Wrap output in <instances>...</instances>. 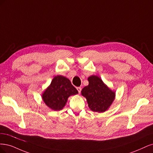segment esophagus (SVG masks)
<instances>
[{"label":"esophagus","mask_w":153,"mask_h":153,"mask_svg":"<svg viewBox=\"0 0 153 153\" xmlns=\"http://www.w3.org/2000/svg\"><path fill=\"white\" fill-rule=\"evenodd\" d=\"M76 89H77V90L78 91L79 93H81V89H82V88H81V87H77V88H76Z\"/></svg>","instance_id":"34e87169"}]
</instances>
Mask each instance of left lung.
Here are the masks:
<instances>
[{
  "instance_id": "8db88e82",
  "label": "left lung",
  "mask_w": 153,
  "mask_h": 153,
  "mask_svg": "<svg viewBox=\"0 0 153 153\" xmlns=\"http://www.w3.org/2000/svg\"><path fill=\"white\" fill-rule=\"evenodd\" d=\"M88 81L89 85L82 88L81 95L86 98L88 107L92 111L105 112L114 101L116 92L108 88L97 76H90Z\"/></svg>"
}]
</instances>
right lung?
Masks as SVG:
<instances>
[{"instance_id":"right-lung-1","label":"right lung","mask_w":153,"mask_h":153,"mask_svg":"<svg viewBox=\"0 0 153 153\" xmlns=\"http://www.w3.org/2000/svg\"><path fill=\"white\" fill-rule=\"evenodd\" d=\"M78 93L68 78L56 76L42 95L46 105L54 111L62 110L65 105L68 98Z\"/></svg>"}]
</instances>
